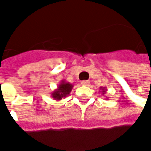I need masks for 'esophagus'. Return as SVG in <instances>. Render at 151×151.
<instances>
[{
  "label": "esophagus",
  "instance_id": "obj_1",
  "mask_svg": "<svg viewBox=\"0 0 151 151\" xmlns=\"http://www.w3.org/2000/svg\"><path fill=\"white\" fill-rule=\"evenodd\" d=\"M89 84H90V82L87 81V80H85V81H82V86H89Z\"/></svg>",
  "mask_w": 151,
  "mask_h": 151
}]
</instances>
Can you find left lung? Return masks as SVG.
I'll return each instance as SVG.
<instances>
[{"instance_id": "obj_1", "label": "left lung", "mask_w": 151, "mask_h": 151, "mask_svg": "<svg viewBox=\"0 0 151 151\" xmlns=\"http://www.w3.org/2000/svg\"><path fill=\"white\" fill-rule=\"evenodd\" d=\"M100 90H101L102 91V95H105L106 94V91H107V89L105 88V87H100Z\"/></svg>"}]
</instances>
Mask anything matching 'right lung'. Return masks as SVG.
I'll return each mask as SVG.
<instances>
[{
    "instance_id": "right-lung-1",
    "label": "right lung",
    "mask_w": 151,
    "mask_h": 151,
    "mask_svg": "<svg viewBox=\"0 0 151 151\" xmlns=\"http://www.w3.org/2000/svg\"><path fill=\"white\" fill-rule=\"evenodd\" d=\"M73 87V85L72 83L61 80L59 85L57 86V88L52 92L51 96L56 101H60L62 99H65L67 96H69L70 92L72 91Z\"/></svg>"
}]
</instances>
